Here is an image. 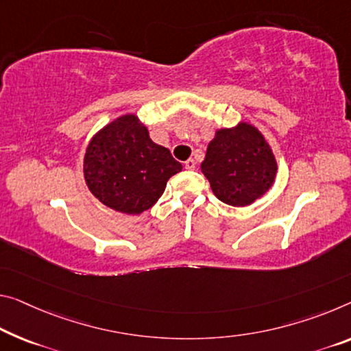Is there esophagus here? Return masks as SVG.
<instances>
[{
    "instance_id": "1",
    "label": "esophagus",
    "mask_w": 351,
    "mask_h": 351,
    "mask_svg": "<svg viewBox=\"0 0 351 351\" xmlns=\"http://www.w3.org/2000/svg\"><path fill=\"white\" fill-rule=\"evenodd\" d=\"M194 168H196V161H194L193 158H190V160H186V161H185V169H188V171H193Z\"/></svg>"
}]
</instances>
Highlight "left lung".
<instances>
[{"instance_id":"1","label":"left lung","mask_w":351,"mask_h":351,"mask_svg":"<svg viewBox=\"0 0 351 351\" xmlns=\"http://www.w3.org/2000/svg\"><path fill=\"white\" fill-rule=\"evenodd\" d=\"M201 169L221 202L245 207L269 190L278 166L262 133L241 122L217 132Z\"/></svg>"}]
</instances>
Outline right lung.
<instances>
[{
    "instance_id": "add662e5",
    "label": "right lung",
    "mask_w": 351,
    "mask_h": 351,
    "mask_svg": "<svg viewBox=\"0 0 351 351\" xmlns=\"http://www.w3.org/2000/svg\"><path fill=\"white\" fill-rule=\"evenodd\" d=\"M182 165L149 138L134 114L122 116L100 130L84 155V179L106 207L139 215L158 201L166 182Z\"/></svg>"
}]
</instances>
